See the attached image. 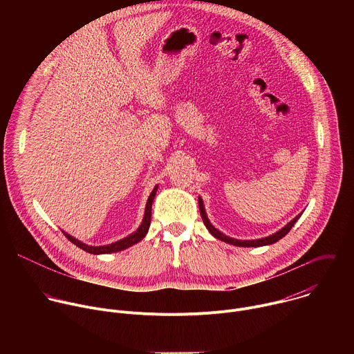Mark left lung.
<instances>
[{
  "label": "left lung",
  "mask_w": 354,
  "mask_h": 354,
  "mask_svg": "<svg viewBox=\"0 0 354 354\" xmlns=\"http://www.w3.org/2000/svg\"><path fill=\"white\" fill-rule=\"evenodd\" d=\"M198 209H200V216H201V220H203V223H205V225L207 227V230L210 231V234L213 235V236H216L217 239H220V241H224V242H227V243H231V245H235V246H263V245H272V243H274V242H277L279 239H281L286 234H288V231L292 228V225L295 224V221L301 217V214L299 216H297L294 220H291L286 227H283L280 231H277L276 234H273V235H270V236H266V238H262V239H254V241H239V239H234V238H230V236H227V235H224V234H221L218 230H216L212 224H210V221H209V218H207V216H206V212H205V206H203V201H201V198L198 197Z\"/></svg>",
  "instance_id": "left-lung-1"
}]
</instances>
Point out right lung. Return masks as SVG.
<instances>
[{"label":"right lung","mask_w":354,"mask_h":354,"mask_svg":"<svg viewBox=\"0 0 354 354\" xmlns=\"http://www.w3.org/2000/svg\"><path fill=\"white\" fill-rule=\"evenodd\" d=\"M157 189L158 186L154 187V190L151 192L149 197H148V201H147V206H145V214H144V218H142V223L141 225L137 228V231H134L131 235L118 241V242H113L111 245H104V246H89V245H85L82 242H80L78 239L73 238L71 235H68L67 232H64L66 238L68 241H71L74 245H77L78 248H81L82 250L85 252H89V254H93V255H100V254H112V252H119V250H123L137 242H140L145 234L148 232V228H149V224H151V206H153V200H154V196L157 193Z\"/></svg>","instance_id":"right-lung-1"}]
</instances>
